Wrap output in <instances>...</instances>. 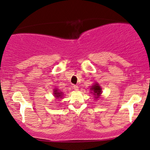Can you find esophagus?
I'll list each match as a JSON object with an SVG mask.
<instances>
[{"label":"esophagus","mask_w":150,"mask_h":150,"mask_svg":"<svg viewBox=\"0 0 150 150\" xmlns=\"http://www.w3.org/2000/svg\"><path fill=\"white\" fill-rule=\"evenodd\" d=\"M73 89L75 90V91H78V90H79V87L77 86V85H73Z\"/></svg>","instance_id":"34e87169"}]
</instances>
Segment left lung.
<instances>
[{
  "label": "left lung",
  "instance_id": "1",
  "mask_svg": "<svg viewBox=\"0 0 150 150\" xmlns=\"http://www.w3.org/2000/svg\"><path fill=\"white\" fill-rule=\"evenodd\" d=\"M101 88L100 86L99 85V83H95L93 86H92L91 88V93H93V95H95V98L97 99L100 97L101 94L102 93V91H101Z\"/></svg>",
  "mask_w": 150,
  "mask_h": 150
}]
</instances>
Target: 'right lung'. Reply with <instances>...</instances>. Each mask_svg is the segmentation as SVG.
I'll use <instances>...</instances> for the list:
<instances>
[{
    "mask_svg": "<svg viewBox=\"0 0 150 150\" xmlns=\"http://www.w3.org/2000/svg\"><path fill=\"white\" fill-rule=\"evenodd\" d=\"M53 95H54L55 98L59 99V98H62V97L63 93L62 92L59 91L57 88H55L54 91H53Z\"/></svg>",
    "mask_w": 150,
    "mask_h": 150,
    "instance_id": "1",
    "label": "right lung"
}]
</instances>
